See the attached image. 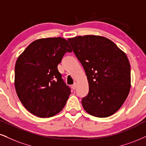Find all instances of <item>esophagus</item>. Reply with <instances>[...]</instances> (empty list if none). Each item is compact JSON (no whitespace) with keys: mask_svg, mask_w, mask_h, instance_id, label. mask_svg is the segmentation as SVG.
<instances>
[{"mask_svg":"<svg viewBox=\"0 0 146 146\" xmlns=\"http://www.w3.org/2000/svg\"><path fill=\"white\" fill-rule=\"evenodd\" d=\"M76 83L74 84L73 85H72V89L73 90H74L75 89H76Z\"/></svg>","mask_w":146,"mask_h":146,"instance_id":"1","label":"esophagus"}]
</instances>
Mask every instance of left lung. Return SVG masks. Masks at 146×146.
<instances>
[{
  "instance_id": "1",
  "label": "left lung",
  "mask_w": 146,
  "mask_h": 146,
  "mask_svg": "<svg viewBox=\"0 0 146 146\" xmlns=\"http://www.w3.org/2000/svg\"><path fill=\"white\" fill-rule=\"evenodd\" d=\"M68 41L87 76L89 93L82 100L84 110L100 118L111 116L130 91L131 66L127 55L101 36H78Z\"/></svg>"
}]
</instances>
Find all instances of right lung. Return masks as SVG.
<instances>
[{
  "mask_svg": "<svg viewBox=\"0 0 146 146\" xmlns=\"http://www.w3.org/2000/svg\"><path fill=\"white\" fill-rule=\"evenodd\" d=\"M72 51L66 39L46 38L32 42L18 57L15 91L21 104L32 114L49 118L66 106L71 92L57 65L66 52Z\"/></svg>",
  "mask_w": 146,
  "mask_h": 146,
  "instance_id": "obj_1",
  "label": "right lung"
}]
</instances>
